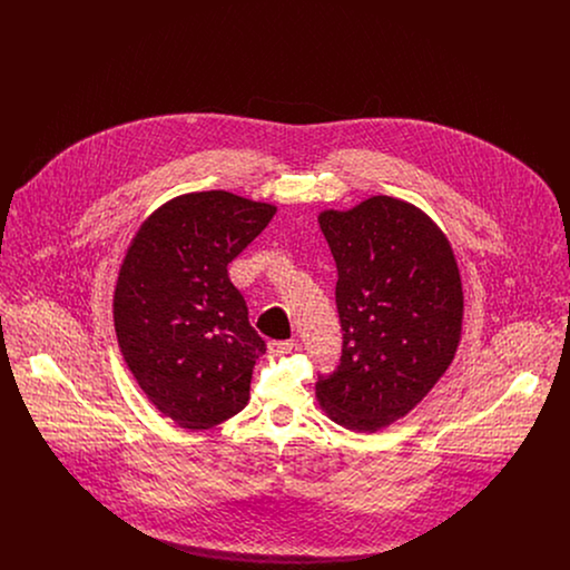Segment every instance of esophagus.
Here are the masks:
<instances>
[{
  "mask_svg": "<svg viewBox=\"0 0 570 570\" xmlns=\"http://www.w3.org/2000/svg\"><path fill=\"white\" fill-rule=\"evenodd\" d=\"M269 354L273 356H279V354H288L293 353V351H297V344H295V340H286V342H269Z\"/></svg>",
  "mask_w": 570,
  "mask_h": 570,
  "instance_id": "34e87169",
  "label": "esophagus"
}]
</instances>
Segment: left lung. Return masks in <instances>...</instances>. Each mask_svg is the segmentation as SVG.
Wrapping results in <instances>:
<instances>
[{
	"instance_id": "8db88e82",
	"label": "left lung",
	"mask_w": 570,
	"mask_h": 570,
	"mask_svg": "<svg viewBox=\"0 0 570 570\" xmlns=\"http://www.w3.org/2000/svg\"><path fill=\"white\" fill-rule=\"evenodd\" d=\"M344 331L340 367L316 382L318 406L351 432L404 419L453 363L463 291L453 247L432 217L393 196L325 209Z\"/></svg>"
}]
</instances>
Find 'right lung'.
<instances>
[{"mask_svg": "<svg viewBox=\"0 0 570 570\" xmlns=\"http://www.w3.org/2000/svg\"><path fill=\"white\" fill-rule=\"evenodd\" d=\"M277 207L233 191L170 198L136 230L119 267L112 318L147 400L198 432L244 410L265 340L228 277Z\"/></svg>", "mask_w": 570, "mask_h": 570, "instance_id": "right-lung-1", "label": "right lung"}]
</instances>
